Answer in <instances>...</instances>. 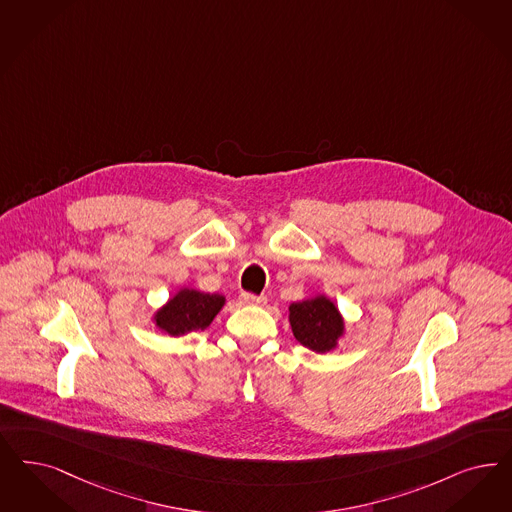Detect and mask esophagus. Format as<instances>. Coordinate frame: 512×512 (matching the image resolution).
<instances>
[{
  "instance_id": "obj_1",
  "label": "esophagus",
  "mask_w": 512,
  "mask_h": 512,
  "mask_svg": "<svg viewBox=\"0 0 512 512\" xmlns=\"http://www.w3.org/2000/svg\"><path fill=\"white\" fill-rule=\"evenodd\" d=\"M240 300L244 304H249V306H263L266 302V297H263V295H253V293H242Z\"/></svg>"
}]
</instances>
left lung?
Listing matches in <instances>:
<instances>
[{
	"mask_svg": "<svg viewBox=\"0 0 512 512\" xmlns=\"http://www.w3.org/2000/svg\"><path fill=\"white\" fill-rule=\"evenodd\" d=\"M289 323L295 338L312 352H333L344 336V319L335 302L325 295L293 302L289 306Z\"/></svg>",
	"mask_w": 512,
	"mask_h": 512,
	"instance_id": "1",
	"label": "left lung"
}]
</instances>
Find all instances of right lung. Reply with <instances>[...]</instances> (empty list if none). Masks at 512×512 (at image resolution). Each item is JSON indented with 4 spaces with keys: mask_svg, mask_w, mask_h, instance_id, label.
Segmentation results:
<instances>
[{
    "mask_svg": "<svg viewBox=\"0 0 512 512\" xmlns=\"http://www.w3.org/2000/svg\"><path fill=\"white\" fill-rule=\"evenodd\" d=\"M223 306V295L183 287L157 310L153 321L166 335L183 336L198 329H206Z\"/></svg>",
    "mask_w": 512,
    "mask_h": 512,
    "instance_id": "obj_1",
    "label": "right lung"
}]
</instances>
